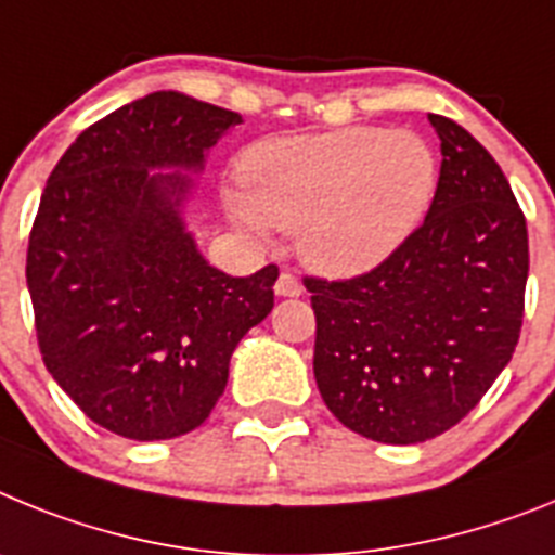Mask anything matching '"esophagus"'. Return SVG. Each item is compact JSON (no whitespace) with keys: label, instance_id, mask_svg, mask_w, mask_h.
I'll use <instances>...</instances> for the list:
<instances>
[{"label":"esophagus","instance_id":"34e87169","mask_svg":"<svg viewBox=\"0 0 555 555\" xmlns=\"http://www.w3.org/2000/svg\"><path fill=\"white\" fill-rule=\"evenodd\" d=\"M301 293H305V287H301V282L293 273L284 271L276 279V296H301Z\"/></svg>","mask_w":555,"mask_h":555}]
</instances>
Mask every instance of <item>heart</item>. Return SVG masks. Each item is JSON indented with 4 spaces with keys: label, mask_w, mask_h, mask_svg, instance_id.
Listing matches in <instances>:
<instances>
[{
    "label": "heart",
    "mask_w": 555,
    "mask_h": 555,
    "mask_svg": "<svg viewBox=\"0 0 555 555\" xmlns=\"http://www.w3.org/2000/svg\"><path fill=\"white\" fill-rule=\"evenodd\" d=\"M231 220L264 237L296 231L298 254L332 276L383 262L411 237L438 186L436 153L418 133L340 128L259 142L240 158Z\"/></svg>",
    "instance_id": "heart-1"
}]
</instances>
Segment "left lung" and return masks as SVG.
<instances>
[{
  "label": "left lung",
  "mask_w": 555,
  "mask_h": 555,
  "mask_svg": "<svg viewBox=\"0 0 555 555\" xmlns=\"http://www.w3.org/2000/svg\"><path fill=\"white\" fill-rule=\"evenodd\" d=\"M427 119L444 158L424 223L360 276H305L318 391L383 444L455 427L508 365L525 318L528 225L508 178L461 125Z\"/></svg>",
  "instance_id": "8db88e82"
}]
</instances>
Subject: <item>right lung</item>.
Listing matches in <instances>:
<instances>
[{
  "mask_svg": "<svg viewBox=\"0 0 555 555\" xmlns=\"http://www.w3.org/2000/svg\"><path fill=\"white\" fill-rule=\"evenodd\" d=\"M234 111L156 91L89 125L50 172L27 245L47 371L105 430L162 441L206 422L234 346L273 310L276 264L211 268L184 231L190 178Z\"/></svg>",
  "mask_w": 555,
  "mask_h": 555,
  "instance_id": "obj_1",
  "label": "right lung"
}]
</instances>
